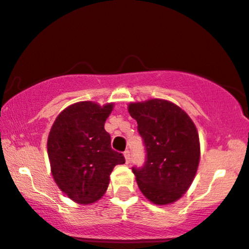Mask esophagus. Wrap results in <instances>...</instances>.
I'll use <instances>...</instances> for the list:
<instances>
[{"label": "esophagus", "mask_w": 249, "mask_h": 249, "mask_svg": "<svg viewBox=\"0 0 249 249\" xmlns=\"http://www.w3.org/2000/svg\"><path fill=\"white\" fill-rule=\"evenodd\" d=\"M124 157H125V161H126V164H128V162H130V160H131L130 151H128V150L125 151V152H124Z\"/></svg>", "instance_id": "1"}]
</instances>
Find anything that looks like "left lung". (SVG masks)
<instances>
[{"instance_id":"8db88e82","label":"left lung","mask_w":249,"mask_h":249,"mask_svg":"<svg viewBox=\"0 0 249 249\" xmlns=\"http://www.w3.org/2000/svg\"><path fill=\"white\" fill-rule=\"evenodd\" d=\"M145 146V162L132 167L146 198L167 205L181 198L192 184L200 158L196 125L185 111L164 99L128 105Z\"/></svg>"}]
</instances>
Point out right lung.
Returning a JSON list of instances; mask_svg holds the SVG:
<instances>
[{
    "label": "right lung",
    "mask_w": 249,
    "mask_h": 249,
    "mask_svg": "<svg viewBox=\"0 0 249 249\" xmlns=\"http://www.w3.org/2000/svg\"><path fill=\"white\" fill-rule=\"evenodd\" d=\"M113 104L79 102L59 113L48 138L51 173L73 201L88 205L104 196L113 167L124 164L123 153L111 148L104 124Z\"/></svg>",
    "instance_id": "add662e5"
}]
</instances>
